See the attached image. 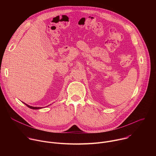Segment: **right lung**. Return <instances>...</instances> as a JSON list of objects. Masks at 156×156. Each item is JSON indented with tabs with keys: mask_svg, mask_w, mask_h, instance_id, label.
<instances>
[{
	"mask_svg": "<svg viewBox=\"0 0 156 156\" xmlns=\"http://www.w3.org/2000/svg\"><path fill=\"white\" fill-rule=\"evenodd\" d=\"M24 103V102H23ZM28 107H29V108H31V109H39V108H41V107H33V106H30V105H28V104H25V103H24Z\"/></svg>",
	"mask_w": 156,
	"mask_h": 156,
	"instance_id": "obj_1",
	"label": "right lung"
}]
</instances>
